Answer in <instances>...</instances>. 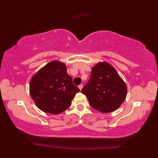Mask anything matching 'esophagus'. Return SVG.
Masks as SVG:
<instances>
[{
	"label": "esophagus",
	"instance_id": "1",
	"mask_svg": "<svg viewBox=\"0 0 158 158\" xmlns=\"http://www.w3.org/2000/svg\"><path fill=\"white\" fill-rule=\"evenodd\" d=\"M83 85H82V84H81V85H80L79 86H78V88H80V90H82V89H83Z\"/></svg>",
	"mask_w": 158,
	"mask_h": 158
}]
</instances>
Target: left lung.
I'll list each match as a JSON object with an SVG mask.
<instances>
[{"label": "left lung", "instance_id": "8db88e82", "mask_svg": "<svg viewBox=\"0 0 158 158\" xmlns=\"http://www.w3.org/2000/svg\"><path fill=\"white\" fill-rule=\"evenodd\" d=\"M97 111L110 113L119 108L127 97V88L115 68L106 62L92 68L88 83L81 90Z\"/></svg>", "mask_w": 158, "mask_h": 158}]
</instances>
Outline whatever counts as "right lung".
<instances>
[{
	"instance_id": "1",
	"label": "right lung",
	"mask_w": 158,
	"mask_h": 158,
	"mask_svg": "<svg viewBox=\"0 0 158 158\" xmlns=\"http://www.w3.org/2000/svg\"><path fill=\"white\" fill-rule=\"evenodd\" d=\"M80 89L67 73L65 64L54 60L32 76L29 93L36 106L42 111L59 114L70 106Z\"/></svg>"
}]
</instances>
